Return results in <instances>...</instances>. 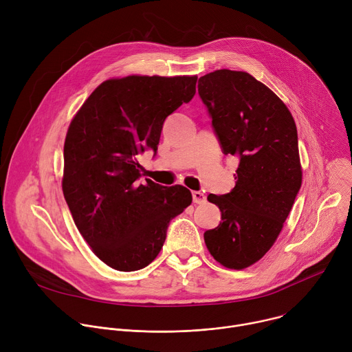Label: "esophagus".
<instances>
[{"label": "esophagus", "mask_w": 352, "mask_h": 352, "mask_svg": "<svg viewBox=\"0 0 352 352\" xmlns=\"http://www.w3.org/2000/svg\"><path fill=\"white\" fill-rule=\"evenodd\" d=\"M192 197H193V204L196 205H202L206 202V195L200 190H193Z\"/></svg>", "instance_id": "1"}]
</instances>
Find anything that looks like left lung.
<instances>
[{
	"label": "left lung",
	"mask_w": 352,
	"mask_h": 352,
	"mask_svg": "<svg viewBox=\"0 0 352 352\" xmlns=\"http://www.w3.org/2000/svg\"><path fill=\"white\" fill-rule=\"evenodd\" d=\"M224 155L239 160L230 193L208 196L221 212L205 232L210 255L241 270L276 242L302 184L295 121L266 85L242 71L217 69L197 83Z\"/></svg>",
	"instance_id": "8db88e82"
}]
</instances>
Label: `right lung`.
I'll use <instances>...</instances> for the list:
<instances>
[{"label": "right lung", "instance_id": "add662e5", "mask_svg": "<svg viewBox=\"0 0 352 352\" xmlns=\"http://www.w3.org/2000/svg\"><path fill=\"white\" fill-rule=\"evenodd\" d=\"M197 76L109 79L72 118L64 143L63 192L74 221L107 266L135 272L152 263L170 221L190 204L182 185L146 179L136 156L157 150L164 120L196 91Z\"/></svg>", "mask_w": 352, "mask_h": 352}]
</instances>
